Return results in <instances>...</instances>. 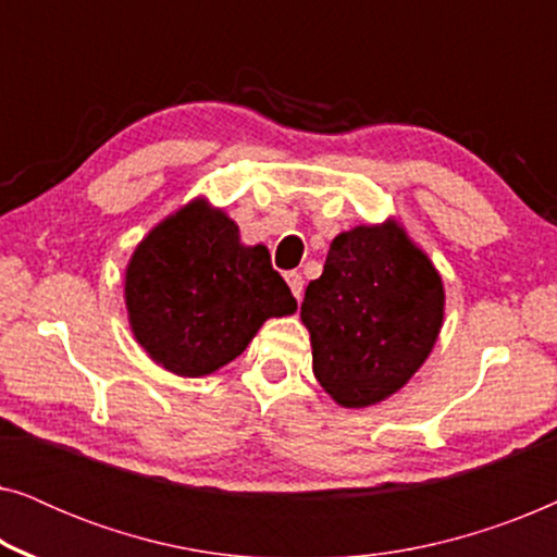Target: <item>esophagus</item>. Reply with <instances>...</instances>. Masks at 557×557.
<instances>
[{
    "label": "esophagus",
    "mask_w": 557,
    "mask_h": 557,
    "mask_svg": "<svg viewBox=\"0 0 557 557\" xmlns=\"http://www.w3.org/2000/svg\"><path fill=\"white\" fill-rule=\"evenodd\" d=\"M286 284H288V288H292V294L296 296V299H301V294H304V278H301V273L288 271V273H286Z\"/></svg>",
    "instance_id": "obj_1"
}]
</instances>
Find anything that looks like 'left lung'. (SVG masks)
<instances>
[{"instance_id":"8db88e82","label":"left lung","mask_w":557,"mask_h":557,"mask_svg":"<svg viewBox=\"0 0 557 557\" xmlns=\"http://www.w3.org/2000/svg\"><path fill=\"white\" fill-rule=\"evenodd\" d=\"M444 307L441 273L398 220L339 233L301 301L319 385L342 408L387 400L431 355Z\"/></svg>"}]
</instances>
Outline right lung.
I'll return each instance as SVG.
<instances>
[{
    "label": "right lung",
    "instance_id": "add662e5",
    "mask_svg": "<svg viewBox=\"0 0 557 557\" xmlns=\"http://www.w3.org/2000/svg\"><path fill=\"white\" fill-rule=\"evenodd\" d=\"M124 299L134 339L180 377L220 370L265 319L296 311L269 248L240 243L235 220L205 197L144 235L128 258Z\"/></svg>",
    "mask_w": 557,
    "mask_h": 557
}]
</instances>
